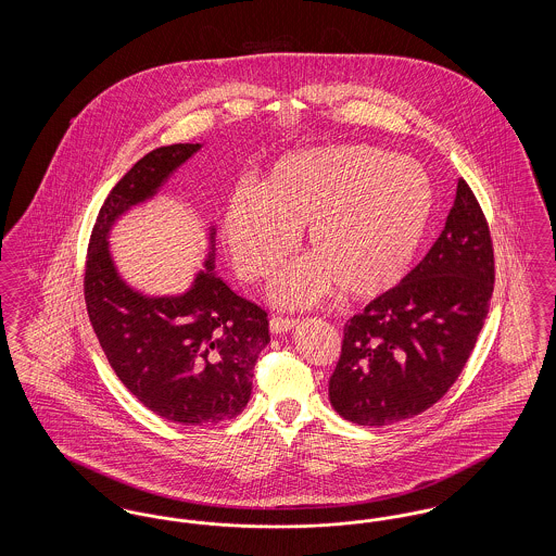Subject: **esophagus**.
<instances>
[{"instance_id":"obj_1","label":"esophagus","mask_w":556,"mask_h":556,"mask_svg":"<svg viewBox=\"0 0 556 556\" xmlns=\"http://www.w3.org/2000/svg\"><path fill=\"white\" fill-rule=\"evenodd\" d=\"M298 325V318L290 317H270V331L273 333H286Z\"/></svg>"}]
</instances>
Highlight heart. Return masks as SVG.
<instances>
[{"mask_svg":"<svg viewBox=\"0 0 556 556\" xmlns=\"http://www.w3.org/2000/svg\"><path fill=\"white\" fill-rule=\"evenodd\" d=\"M433 187L415 160L344 143L279 160L258 189L238 187L223 212V239L248 281L275 277L308 229L315 261L291 270L273 298L304 306L333 288L370 300L406 277L424 241Z\"/></svg>","mask_w":556,"mask_h":556,"instance_id":"obj_1","label":"heart"}]
</instances>
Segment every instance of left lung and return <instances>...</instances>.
<instances>
[{"label":"left lung","mask_w":556,"mask_h":556,"mask_svg":"<svg viewBox=\"0 0 556 556\" xmlns=\"http://www.w3.org/2000/svg\"><path fill=\"white\" fill-rule=\"evenodd\" d=\"M494 245L473 189L458 179L446 227L394 290L345 323L329 379L331 406L352 424L417 417L465 369L488 317Z\"/></svg>","instance_id":"8db88e82"}]
</instances>
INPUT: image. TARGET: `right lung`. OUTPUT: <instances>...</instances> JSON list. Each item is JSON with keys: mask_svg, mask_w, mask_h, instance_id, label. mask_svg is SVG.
I'll return each mask as SVG.
<instances>
[{"mask_svg": "<svg viewBox=\"0 0 556 556\" xmlns=\"http://www.w3.org/2000/svg\"><path fill=\"white\" fill-rule=\"evenodd\" d=\"M198 150L200 143L152 150L112 187L83 279L87 315L116 377L146 408L181 425L220 424L245 408L254 365L270 342L266 311L229 290L212 273V256L184 295H141L118 277L106 238L123 212L154 195Z\"/></svg>", "mask_w": 556, "mask_h": 556, "instance_id": "right-lung-1", "label": "right lung"}]
</instances>
